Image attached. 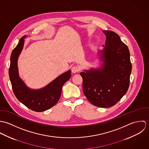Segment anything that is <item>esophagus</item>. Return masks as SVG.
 I'll list each match as a JSON object with an SVG mask.
<instances>
[{
	"label": "esophagus",
	"instance_id": "esophagus-1",
	"mask_svg": "<svg viewBox=\"0 0 149 149\" xmlns=\"http://www.w3.org/2000/svg\"><path fill=\"white\" fill-rule=\"evenodd\" d=\"M79 70H80V68H79V67L78 66H77V65H74V66H73L72 68V73H77V72H78Z\"/></svg>",
	"mask_w": 149,
	"mask_h": 149
}]
</instances>
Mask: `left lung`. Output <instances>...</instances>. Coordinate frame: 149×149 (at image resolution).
<instances>
[{
    "mask_svg": "<svg viewBox=\"0 0 149 149\" xmlns=\"http://www.w3.org/2000/svg\"><path fill=\"white\" fill-rule=\"evenodd\" d=\"M106 36L103 49L98 50L102 62L97 68L80 73L83 91L89 102L95 106H114L126 93L132 66L127 46L112 31L103 30Z\"/></svg>",
    "mask_w": 149,
    "mask_h": 149,
    "instance_id": "obj_1",
    "label": "left lung"
}]
</instances>
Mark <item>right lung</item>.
<instances>
[{
	"mask_svg": "<svg viewBox=\"0 0 149 149\" xmlns=\"http://www.w3.org/2000/svg\"><path fill=\"white\" fill-rule=\"evenodd\" d=\"M26 37H22L11 53L8 70L10 80L14 95L21 103L33 111L42 112L58 102L63 85L71 77V70L65 72L42 88L34 89L28 87L19 77L18 67V58Z\"/></svg>",
	"mask_w": 149,
	"mask_h": 149,
	"instance_id": "1",
	"label": "right lung"
}]
</instances>
